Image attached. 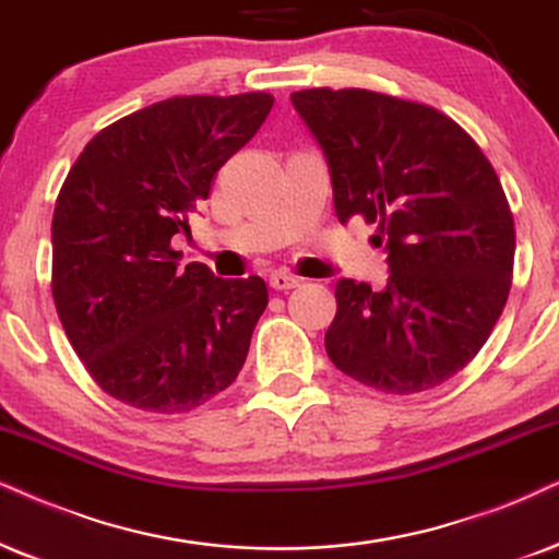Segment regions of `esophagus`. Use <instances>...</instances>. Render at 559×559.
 <instances>
[{
	"mask_svg": "<svg viewBox=\"0 0 559 559\" xmlns=\"http://www.w3.org/2000/svg\"><path fill=\"white\" fill-rule=\"evenodd\" d=\"M271 286L275 288V292H288V288H296L299 286V278H296V275H292V273H286V271H275V273H271Z\"/></svg>",
	"mask_w": 559,
	"mask_h": 559,
	"instance_id": "1",
	"label": "esophagus"
}]
</instances>
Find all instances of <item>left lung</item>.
<instances>
[{"label":"left lung","instance_id":"8db88e82","mask_svg":"<svg viewBox=\"0 0 559 559\" xmlns=\"http://www.w3.org/2000/svg\"><path fill=\"white\" fill-rule=\"evenodd\" d=\"M292 103L328 159L341 224L379 227L390 281L341 278L330 361L386 394H418L483 348L511 292L515 231L496 169L436 108L371 90H301Z\"/></svg>","mask_w":559,"mask_h":559}]
</instances>
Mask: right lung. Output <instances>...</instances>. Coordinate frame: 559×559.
I'll list each match as a JSON object with an SVG mask.
<instances>
[{"mask_svg": "<svg viewBox=\"0 0 559 559\" xmlns=\"http://www.w3.org/2000/svg\"><path fill=\"white\" fill-rule=\"evenodd\" d=\"M273 95L169 97L103 129L56 198L53 301L103 392L144 413H190L242 369L267 307L260 275L224 281L180 267L175 235Z\"/></svg>", "mask_w": 559, "mask_h": 559, "instance_id": "right-lung-1", "label": "right lung"}]
</instances>
